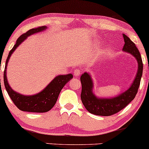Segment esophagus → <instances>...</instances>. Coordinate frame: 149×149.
I'll return each mask as SVG.
<instances>
[{
    "mask_svg": "<svg viewBox=\"0 0 149 149\" xmlns=\"http://www.w3.org/2000/svg\"><path fill=\"white\" fill-rule=\"evenodd\" d=\"M80 73H81V71H80V70L79 69H76L73 71V74H74V76L76 77L79 76L80 75Z\"/></svg>",
    "mask_w": 149,
    "mask_h": 149,
    "instance_id": "1",
    "label": "esophagus"
}]
</instances>
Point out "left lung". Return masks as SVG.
Returning a JSON list of instances; mask_svg holds the SVG:
<instances>
[{
	"mask_svg": "<svg viewBox=\"0 0 149 149\" xmlns=\"http://www.w3.org/2000/svg\"><path fill=\"white\" fill-rule=\"evenodd\" d=\"M123 51L134 56L138 63V70L130 88L123 93L113 98H98L92 92L93 83L90 75L84 73L80 76L82 91L80 97L85 109L94 115L109 116L119 112L134 99L139 89L143 72V63L139 49L127 36L123 34Z\"/></svg>",
	"mask_w": 149,
	"mask_h": 149,
	"instance_id": "8db88e82",
	"label": "left lung"
}]
</instances>
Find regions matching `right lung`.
I'll return each mask as SVG.
<instances>
[{"mask_svg": "<svg viewBox=\"0 0 149 149\" xmlns=\"http://www.w3.org/2000/svg\"><path fill=\"white\" fill-rule=\"evenodd\" d=\"M46 28L47 27L45 26L37 27V28L29 30L25 33L20 36L17 40L16 44L13 47V49L10 51L8 58H7L4 76H3L5 88H6L8 94L9 95L13 103L16 105V107L19 110L23 111L34 113H44L49 111L54 107L56 102H57L61 89L64 88V85L71 78H73V75L71 73L67 75L57 76L49 83V84H48V85L42 91L36 94V95H30V96L22 95L18 92H16L10 88V85L8 84L6 76V69L8 61H9L10 57H11V54L27 37L33 33L45 30Z\"/></svg>", "mask_w": 149, "mask_h": 149, "instance_id": "1", "label": "right lung"}]
</instances>
